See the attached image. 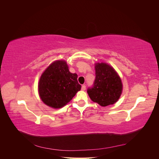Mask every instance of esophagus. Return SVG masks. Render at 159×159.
<instances>
[{
    "label": "esophagus",
    "mask_w": 159,
    "mask_h": 159,
    "mask_svg": "<svg viewBox=\"0 0 159 159\" xmlns=\"http://www.w3.org/2000/svg\"><path fill=\"white\" fill-rule=\"evenodd\" d=\"M86 89V86L85 85H82V90H85Z\"/></svg>",
    "instance_id": "34e87169"
}]
</instances>
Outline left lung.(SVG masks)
Returning <instances> with one entry per match:
<instances>
[{
    "label": "left lung",
    "instance_id": "8db88e82",
    "mask_svg": "<svg viewBox=\"0 0 159 159\" xmlns=\"http://www.w3.org/2000/svg\"><path fill=\"white\" fill-rule=\"evenodd\" d=\"M96 78L92 87L87 89V93L93 102L101 106L115 103L120 98L123 85L113 68L105 63L95 65Z\"/></svg>",
    "mask_w": 159,
    "mask_h": 159
}]
</instances>
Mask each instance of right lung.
<instances>
[{
  "instance_id": "1",
  "label": "right lung",
  "mask_w": 159,
  "mask_h": 159,
  "mask_svg": "<svg viewBox=\"0 0 159 159\" xmlns=\"http://www.w3.org/2000/svg\"><path fill=\"white\" fill-rule=\"evenodd\" d=\"M80 89L77 75L69 72L63 60L52 63L41 75L38 85L41 100L53 108H60L66 105Z\"/></svg>"
}]
</instances>
